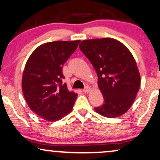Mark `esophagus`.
<instances>
[{
    "instance_id": "esophagus-1",
    "label": "esophagus",
    "mask_w": 160,
    "mask_h": 160,
    "mask_svg": "<svg viewBox=\"0 0 160 160\" xmlns=\"http://www.w3.org/2000/svg\"><path fill=\"white\" fill-rule=\"evenodd\" d=\"M90 90V87L87 86V87H85V88H84V89L83 90V92H85V93H87V92H89Z\"/></svg>"
}]
</instances>
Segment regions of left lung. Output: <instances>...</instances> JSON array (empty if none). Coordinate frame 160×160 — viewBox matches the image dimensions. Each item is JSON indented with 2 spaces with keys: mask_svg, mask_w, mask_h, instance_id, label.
Here are the masks:
<instances>
[{
  "mask_svg": "<svg viewBox=\"0 0 160 160\" xmlns=\"http://www.w3.org/2000/svg\"><path fill=\"white\" fill-rule=\"evenodd\" d=\"M79 48L96 71L104 97V104L95 108L96 111L108 118L126 113L140 87V75L130 50L111 38L82 41Z\"/></svg>",
  "mask_w": 160,
  "mask_h": 160,
  "instance_id": "obj_1",
  "label": "left lung"
}]
</instances>
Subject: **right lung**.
<instances>
[{
  "instance_id": "1",
  "label": "right lung",
  "mask_w": 160,
  "mask_h": 160,
  "mask_svg": "<svg viewBox=\"0 0 160 160\" xmlns=\"http://www.w3.org/2000/svg\"><path fill=\"white\" fill-rule=\"evenodd\" d=\"M80 40L57 41L37 47L26 63L22 90L27 104L35 114L56 122L70 113L77 93L70 92L62 67L78 46Z\"/></svg>"
}]
</instances>
